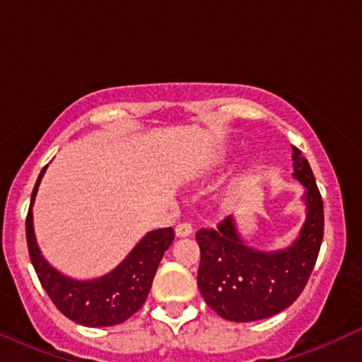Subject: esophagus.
I'll return each mask as SVG.
<instances>
[{"instance_id":"1","label":"esophagus","mask_w":362,"mask_h":362,"mask_svg":"<svg viewBox=\"0 0 362 362\" xmlns=\"http://www.w3.org/2000/svg\"><path fill=\"white\" fill-rule=\"evenodd\" d=\"M175 235H177V238H187V236L192 235V226L187 223L178 224V226L175 228Z\"/></svg>"}]
</instances>
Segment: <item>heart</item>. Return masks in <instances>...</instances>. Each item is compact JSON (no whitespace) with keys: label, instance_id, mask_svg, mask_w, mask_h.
Listing matches in <instances>:
<instances>
[{"label":"heart","instance_id":"heart-1","mask_svg":"<svg viewBox=\"0 0 362 362\" xmlns=\"http://www.w3.org/2000/svg\"><path fill=\"white\" fill-rule=\"evenodd\" d=\"M252 172H253L252 163H247L238 173H236V177L233 178V182H231L230 185V197H235V195L248 184V180L252 178Z\"/></svg>","mask_w":362,"mask_h":362}]
</instances>
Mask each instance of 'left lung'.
Returning a JSON list of instances; mask_svg holds the SVG:
<instances>
[{
  "instance_id": "left-lung-1",
  "label": "left lung",
  "mask_w": 362,
  "mask_h": 362,
  "mask_svg": "<svg viewBox=\"0 0 362 362\" xmlns=\"http://www.w3.org/2000/svg\"><path fill=\"white\" fill-rule=\"evenodd\" d=\"M293 151V178L305 189V221L288 247H252L235 218L195 236L201 248L199 291L224 320L255 322L281 313L296 301L313 271L323 240V202L308 160L298 148Z\"/></svg>"
}]
</instances>
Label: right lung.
I'll return each mask as SVG.
<instances>
[{"label": "right lung", "mask_w": 362, "mask_h": 362, "mask_svg": "<svg viewBox=\"0 0 362 362\" xmlns=\"http://www.w3.org/2000/svg\"><path fill=\"white\" fill-rule=\"evenodd\" d=\"M45 165L32 190L25 228L27 245L40 284L64 317L85 327H112L126 322L143 306L158 265L173 242L172 228L148 231L120 264L103 276L76 279L57 271L40 252L34 230V202L45 175Z\"/></svg>", "instance_id": "right-lung-1"}]
</instances>
